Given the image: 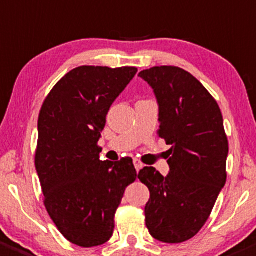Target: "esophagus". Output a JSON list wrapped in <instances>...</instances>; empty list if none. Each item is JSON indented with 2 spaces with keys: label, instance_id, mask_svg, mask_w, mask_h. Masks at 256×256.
Listing matches in <instances>:
<instances>
[{
  "label": "esophagus",
  "instance_id": "esophagus-1",
  "mask_svg": "<svg viewBox=\"0 0 256 256\" xmlns=\"http://www.w3.org/2000/svg\"><path fill=\"white\" fill-rule=\"evenodd\" d=\"M134 166H135L136 172H138V173H139V172H140V169L144 168V164H142V162L139 160V159H134Z\"/></svg>",
  "mask_w": 256,
  "mask_h": 256
}]
</instances>
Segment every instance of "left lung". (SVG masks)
<instances>
[{"label":"left lung","instance_id":"8db88e82","mask_svg":"<svg viewBox=\"0 0 256 256\" xmlns=\"http://www.w3.org/2000/svg\"><path fill=\"white\" fill-rule=\"evenodd\" d=\"M139 77L159 104V138L170 145V172L145 166L138 178L150 190L145 221L162 242L190 240L204 228L228 178V142L221 110L192 74L178 66H152Z\"/></svg>","mask_w":256,"mask_h":256}]
</instances>
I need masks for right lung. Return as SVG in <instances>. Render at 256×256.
<instances>
[{
	"label": "right lung",
	"instance_id": "1",
	"mask_svg": "<svg viewBox=\"0 0 256 256\" xmlns=\"http://www.w3.org/2000/svg\"><path fill=\"white\" fill-rule=\"evenodd\" d=\"M136 72L135 66L74 68L40 110L35 166L45 208L62 235L78 246L111 238L116 210L138 176L131 158L102 162L98 146L107 112Z\"/></svg>",
	"mask_w": 256,
	"mask_h": 256
}]
</instances>
